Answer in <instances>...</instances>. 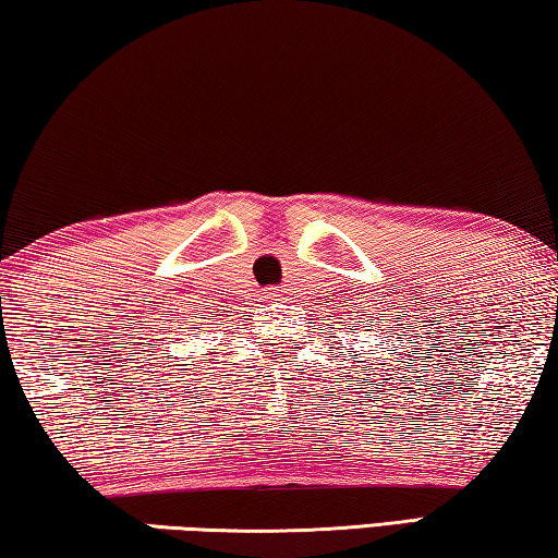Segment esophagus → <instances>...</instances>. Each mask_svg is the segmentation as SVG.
Segmentation results:
<instances>
[{
    "label": "esophagus",
    "mask_w": 558,
    "mask_h": 558,
    "mask_svg": "<svg viewBox=\"0 0 558 558\" xmlns=\"http://www.w3.org/2000/svg\"><path fill=\"white\" fill-rule=\"evenodd\" d=\"M267 299H274V302H279V299H281V289H271Z\"/></svg>",
    "instance_id": "34e87169"
}]
</instances>
